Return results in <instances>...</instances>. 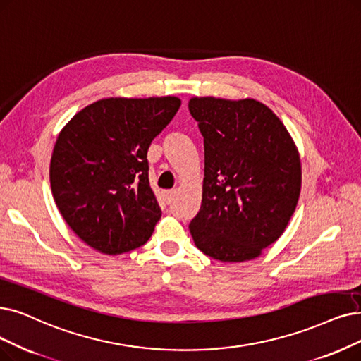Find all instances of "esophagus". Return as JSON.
I'll list each match as a JSON object with an SVG mask.
<instances>
[{
    "label": "esophagus",
    "mask_w": 361,
    "mask_h": 361,
    "mask_svg": "<svg viewBox=\"0 0 361 361\" xmlns=\"http://www.w3.org/2000/svg\"><path fill=\"white\" fill-rule=\"evenodd\" d=\"M163 197H164V201H166L167 204H171L173 198H175V191H164Z\"/></svg>",
    "instance_id": "34e87169"
}]
</instances>
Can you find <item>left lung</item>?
<instances>
[{
    "mask_svg": "<svg viewBox=\"0 0 361 361\" xmlns=\"http://www.w3.org/2000/svg\"><path fill=\"white\" fill-rule=\"evenodd\" d=\"M204 137L195 246L222 262H243L277 241L296 209L300 160L280 118L255 99L194 97L188 104Z\"/></svg>",
    "mask_w": 361,
    "mask_h": 361,
    "instance_id": "1",
    "label": "left lung"
}]
</instances>
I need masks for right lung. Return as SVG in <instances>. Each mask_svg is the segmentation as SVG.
<instances>
[{"mask_svg":"<svg viewBox=\"0 0 361 361\" xmlns=\"http://www.w3.org/2000/svg\"><path fill=\"white\" fill-rule=\"evenodd\" d=\"M179 106L175 96L102 99L74 115L57 137L50 163L56 206L94 250L126 253L152 235L161 209L147 155Z\"/></svg>","mask_w":361,"mask_h":361,"instance_id":"obj_1","label":"right lung"}]
</instances>
